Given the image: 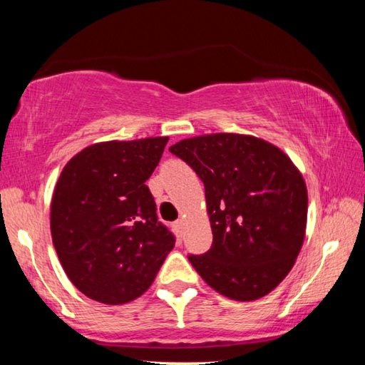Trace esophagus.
Masks as SVG:
<instances>
[{"label": "esophagus", "mask_w": 365, "mask_h": 365, "mask_svg": "<svg viewBox=\"0 0 365 365\" xmlns=\"http://www.w3.org/2000/svg\"><path fill=\"white\" fill-rule=\"evenodd\" d=\"M175 228H177V230H178V233H180L182 235V232H183V225H185V222H183V219H178L177 222H175Z\"/></svg>", "instance_id": "esophagus-1"}]
</instances>
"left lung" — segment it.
Listing matches in <instances>:
<instances>
[{"instance_id":"8db88e82","label":"left lung","mask_w":365,"mask_h":365,"mask_svg":"<svg viewBox=\"0 0 365 365\" xmlns=\"http://www.w3.org/2000/svg\"><path fill=\"white\" fill-rule=\"evenodd\" d=\"M205 182L212 246L190 256L222 296L255 301L293 269L307 225V188L287 153L262 138L207 133L169 148Z\"/></svg>"}]
</instances>
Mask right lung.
Returning <instances> with one entry per match:
<instances>
[{"instance_id":"obj_1","label":"right lung","mask_w":365,"mask_h":365,"mask_svg":"<svg viewBox=\"0 0 365 365\" xmlns=\"http://www.w3.org/2000/svg\"><path fill=\"white\" fill-rule=\"evenodd\" d=\"M168 141H100L61 172L49 212L53 245L66 275L90 299L115 306L140 298L174 248L145 185Z\"/></svg>"}]
</instances>
